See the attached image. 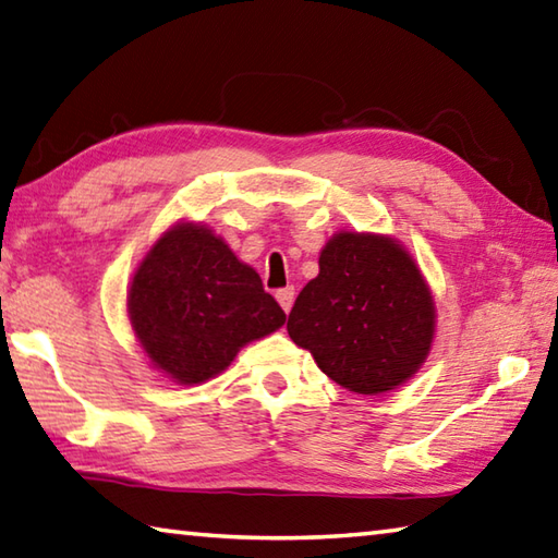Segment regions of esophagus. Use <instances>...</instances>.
<instances>
[{
  "label": "esophagus",
  "mask_w": 558,
  "mask_h": 558,
  "mask_svg": "<svg viewBox=\"0 0 558 558\" xmlns=\"http://www.w3.org/2000/svg\"><path fill=\"white\" fill-rule=\"evenodd\" d=\"M293 299H296V291H293V287H287V289H279L277 291V301H279V306L283 308V311H291V306H293Z\"/></svg>",
  "instance_id": "esophagus-1"
}]
</instances>
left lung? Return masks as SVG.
<instances>
[{"label": "left lung", "instance_id": "1", "mask_svg": "<svg viewBox=\"0 0 558 558\" xmlns=\"http://www.w3.org/2000/svg\"><path fill=\"white\" fill-rule=\"evenodd\" d=\"M318 267L289 313V338L354 393H388L415 376L433 350L437 313L410 252L396 238L340 230Z\"/></svg>", "mask_w": 558, "mask_h": 558}]
</instances>
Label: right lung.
Here are the masks:
<instances>
[{
	"label": "right lung",
	"instance_id": "right-lung-1",
	"mask_svg": "<svg viewBox=\"0 0 558 558\" xmlns=\"http://www.w3.org/2000/svg\"><path fill=\"white\" fill-rule=\"evenodd\" d=\"M129 320L155 369L194 386L228 369L240 347L279 330L287 313L223 238L180 220L133 271Z\"/></svg>",
	"mask_w": 558,
	"mask_h": 558
}]
</instances>
